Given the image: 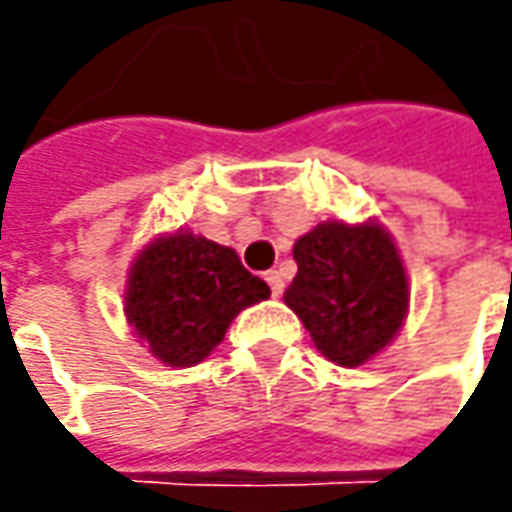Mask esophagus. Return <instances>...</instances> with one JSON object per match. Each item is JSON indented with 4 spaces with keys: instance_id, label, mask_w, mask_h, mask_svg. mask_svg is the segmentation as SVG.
I'll use <instances>...</instances> for the list:
<instances>
[{
    "instance_id": "esophagus-1",
    "label": "esophagus",
    "mask_w": 512,
    "mask_h": 512,
    "mask_svg": "<svg viewBox=\"0 0 512 512\" xmlns=\"http://www.w3.org/2000/svg\"><path fill=\"white\" fill-rule=\"evenodd\" d=\"M265 282L270 285V293H273V296H282V293H285V279H282V273H279V270H270V273H265Z\"/></svg>"
}]
</instances>
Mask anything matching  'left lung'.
Masks as SVG:
<instances>
[{
    "label": "left lung",
    "mask_w": 512,
    "mask_h": 512,
    "mask_svg": "<svg viewBox=\"0 0 512 512\" xmlns=\"http://www.w3.org/2000/svg\"><path fill=\"white\" fill-rule=\"evenodd\" d=\"M299 265L285 305L305 322L319 353L359 367L396 339L410 287L390 233L376 222H322L293 245Z\"/></svg>",
    "instance_id": "obj_1"
}]
</instances>
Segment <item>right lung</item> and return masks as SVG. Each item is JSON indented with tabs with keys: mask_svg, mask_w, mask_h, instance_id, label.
Segmentation results:
<instances>
[{
	"mask_svg": "<svg viewBox=\"0 0 512 512\" xmlns=\"http://www.w3.org/2000/svg\"><path fill=\"white\" fill-rule=\"evenodd\" d=\"M270 296L233 247L205 236L153 239L130 265L125 316L148 350L170 367H193L225 339L230 322Z\"/></svg>",
	"mask_w": 512,
	"mask_h": 512,
	"instance_id": "right-lung-1",
	"label": "right lung"
}]
</instances>
